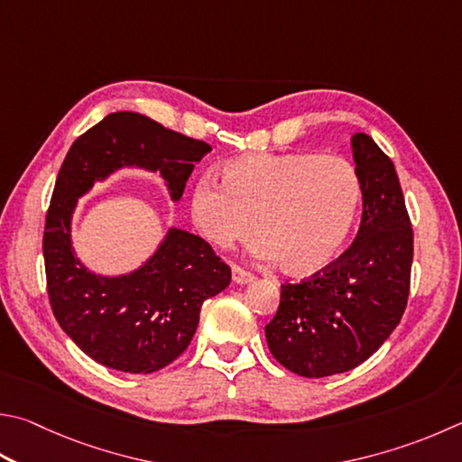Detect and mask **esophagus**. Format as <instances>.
Listing matches in <instances>:
<instances>
[{
    "label": "esophagus",
    "mask_w": 462,
    "mask_h": 462,
    "mask_svg": "<svg viewBox=\"0 0 462 462\" xmlns=\"http://www.w3.org/2000/svg\"><path fill=\"white\" fill-rule=\"evenodd\" d=\"M232 281L236 282V284H248V282L254 281V274L245 271V268H240V266L234 264L232 266Z\"/></svg>",
    "instance_id": "34e87169"
}]
</instances>
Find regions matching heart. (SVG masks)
Segmentation results:
<instances>
[{
  "instance_id": "b5f03b06",
  "label": "heart",
  "mask_w": 462,
  "mask_h": 462,
  "mask_svg": "<svg viewBox=\"0 0 462 462\" xmlns=\"http://www.w3.org/2000/svg\"><path fill=\"white\" fill-rule=\"evenodd\" d=\"M222 183L199 180L191 222L217 248L254 232V253L292 276L323 273L346 253L364 204L357 167L341 155L253 153L224 163Z\"/></svg>"
}]
</instances>
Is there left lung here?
<instances>
[{
	"mask_svg": "<svg viewBox=\"0 0 462 462\" xmlns=\"http://www.w3.org/2000/svg\"><path fill=\"white\" fill-rule=\"evenodd\" d=\"M364 214L347 253L313 279L282 284L264 327L276 362L303 377L364 364L396 329L408 303L414 236L392 159L365 133L351 137Z\"/></svg>",
	"mask_w": 462,
	"mask_h": 462,
	"instance_id": "1",
	"label": "left lung"
}]
</instances>
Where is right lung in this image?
<instances>
[{"label": "right lung", "mask_w": 462, "mask_h": 462, "mask_svg": "<svg viewBox=\"0 0 462 462\" xmlns=\"http://www.w3.org/2000/svg\"><path fill=\"white\" fill-rule=\"evenodd\" d=\"M208 151V143L165 129L145 115L111 113L74 141L58 171L44 226L48 297L62 331L111 370L151 374L188 349L204 300L230 284V266L204 238L170 228L135 271L106 276L80 263L72 246L79 198L119 170H145L163 180L171 202Z\"/></svg>", "instance_id": "right-lung-1"}]
</instances>
